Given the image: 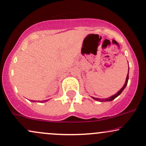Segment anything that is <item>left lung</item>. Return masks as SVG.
Returning a JSON list of instances; mask_svg holds the SVG:
<instances>
[{"label": "left lung", "mask_w": 146, "mask_h": 146, "mask_svg": "<svg viewBox=\"0 0 146 146\" xmlns=\"http://www.w3.org/2000/svg\"><path fill=\"white\" fill-rule=\"evenodd\" d=\"M128 80H129V72H128L127 76H126V82H125V83H124V85L123 86V87H122V88H121L120 90L116 93V94H115L113 96H110V97L107 98V99H99V98H95V97H93V96H92V98L93 99L96 100V101H100V102H105V101H113V100H114L115 99V98L117 97V96L120 95L121 93H122V91L124 90V88H125L126 85H127V84H128Z\"/></svg>", "instance_id": "8db88e82"}]
</instances>
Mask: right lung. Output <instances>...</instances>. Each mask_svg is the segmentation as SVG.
Here are the masks:
<instances>
[{
  "label": "right lung",
  "instance_id": "right-lung-1",
  "mask_svg": "<svg viewBox=\"0 0 146 146\" xmlns=\"http://www.w3.org/2000/svg\"><path fill=\"white\" fill-rule=\"evenodd\" d=\"M49 100V99H48ZM48 100H44V101H38V102H39V103H41H41H44V102H47V101H48ZM33 101V102H35V101H36H36Z\"/></svg>",
  "mask_w": 146,
  "mask_h": 146
}]
</instances>
